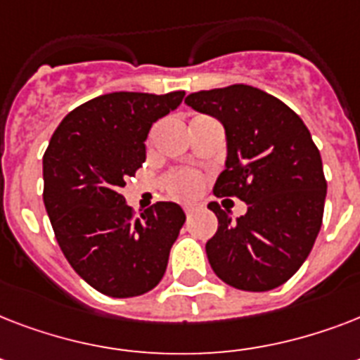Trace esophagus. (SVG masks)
I'll list each match as a JSON object with an SVG mask.
<instances>
[{"mask_svg": "<svg viewBox=\"0 0 360 360\" xmlns=\"http://www.w3.org/2000/svg\"><path fill=\"white\" fill-rule=\"evenodd\" d=\"M198 209V205H185V213H186V217H191L192 213H194V211H196Z\"/></svg>", "mask_w": 360, "mask_h": 360, "instance_id": "34e87169", "label": "esophagus"}]
</instances>
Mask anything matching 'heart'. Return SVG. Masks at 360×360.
<instances>
[{
	"label": "heart",
	"instance_id": "1",
	"mask_svg": "<svg viewBox=\"0 0 360 360\" xmlns=\"http://www.w3.org/2000/svg\"><path fill=\"white\" fill-rule=\"evenodd\" d=\"M166 191L177 200H192L202 192V175L192 169H175L164 179Z\"/></svg>",
	"mask_w": 360,
	"mask_h": 360
}]
</instances>
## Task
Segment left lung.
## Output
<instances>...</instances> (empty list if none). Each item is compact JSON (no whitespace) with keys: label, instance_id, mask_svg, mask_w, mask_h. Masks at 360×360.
<instances>
[{"label":"left lung","instance_id":"left-lung-1","mask_svg":"<svg viewBox=\"0 0 360 360\" xmlns=\"http://www.w3.org/2000/svg\"><path fill=\"white\" fill-rule=\"evenodd\" d=\"M185 103L226 129L228 158L214 196L248 205L231 220L230 211L209 203L219 219L205 245L209 263L237 290H274L299 271L321 228L327 181L319 149L301 117L257 87L191 93Z\"/></svg>","mask_w":360,"mask_h":360}]
</instances>
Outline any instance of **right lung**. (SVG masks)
Listing matches in <instances>:
<instances>
[{"label": "right lung", "instance_id": "right-lung-1", "mask_svg": "<svg viewBox=\"0 0 360 360\" xmlns=\"http://www.w3.org/2000/svg\"><path fill=\"white\" fill-rule=\"evenodd\" d=\"M185 97L117 91L67 114L42 157L44 207L70 267L115 299L143 295L162 280L185 224L183 209L157 202L134 217L121 194L146 162L153 123Z\"/></svg>", "mask_w": 360, "mask_h": 360}]
</instances>
